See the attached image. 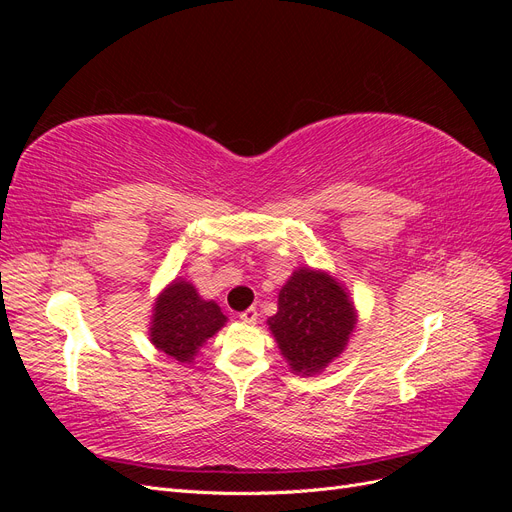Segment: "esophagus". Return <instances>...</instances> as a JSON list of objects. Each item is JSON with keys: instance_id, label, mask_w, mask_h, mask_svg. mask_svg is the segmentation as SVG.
I'll use <instances>...</instances> for the list:
<instances>
[{"instance_id": "esophagus-1", "label": "esophagus", "mask_w": 512, "mask_h": 512, "mask_svg": "<svg viewBox=\"0 0 512 512\" xmlns=\"http://www.w3.org/2000/svg\"><path fill=\"white\" fill-rule=\"evenodd\" d=\"M239 318H241L245 324H254V322L258 320V309H256V307L245 309V312L239 314Z\"/></svg>"}]
</instances>
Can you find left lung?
Instances as JSON below:
<instances>
[{
  "label": "left lung",
  "instance_id": "left-lung-1",
  "mask_svg": "<svg viewBox=\"0 0 512 512\" xmlns=\"http://www.w3.org/2000/svg\"><path fill=\"white\" fill-rule=\"evenodd\" d=\"M267 324L294 374L314 376L344 352L356 309L335 277L301 267L282 286Z\"/></svg>",
  "mask_w": 512,
  "mask_h": 512
}]
</instances>
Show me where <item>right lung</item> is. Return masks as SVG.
I'll return each mask as SVG.
<instances>
[{
	"label": "right lung",
	"instance_id": "right-lung-1",
	"mask_svg": "<svg viewBox=\"0 0 512 512\" xmlns=\"http://www.w3.org/2000/svg\"><path fill=\"white\" fill-rule=\"evenodd\" d=\"M224 322L226 316L218 303L205 301L190 282L175 280L153 305L149 337L160 352L179 363H192L200 346L218 333Z\"/></svg>",
	"mask_w": 512,
	"mask_h": 512
}]
</instances>
